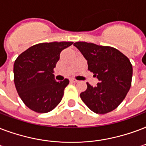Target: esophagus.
<instances>
[{
	"label": "esophagus",
	"instance_id": "esophagus-1",
	"mask_svg": "<svg viewBox=\"0 0 146 146\" xmlns=\"http://www.w3.org/2000/svg\"><path fill=\"white\" fill-rule=\"evenodd\" d=\"M70 81H71V82H72V83H77V82H78V81H77V80H75V79H70Z\"/></svg>",
	"mask_w": 146,
	"mask_h": 146
}]
</instances>
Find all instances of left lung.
<instances>
[{"label":"left lung","instance_id":"8db88e82","mask_svg":"<svg viewBox=\"0 0 146 146\" xmlns=\"http://www.w3.org/2000/svg\"><path fill=\"white\" fill-rule=\"evenodd\" d=\"M78 48L88 61V70L99 80L95 87L88 88L80 97L89 109L96 113L113 111L125 99L132 84L133 66L126 55L111 46L77 42Z\"/></svg>","mask_w":146,"mask_h":146}]
</instances>
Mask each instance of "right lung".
<instances>
[{"mask_svg": "<svg viewBox=\"0 0 146 146\" xmlns=\"http://www.w3.org/2000/svg\"><path fill=\"white\" fill-rule=\"evenodd\" d=\"M73 42H42L20 54L13 65V81L18 94L28 108L45 113L61 102L68 79L55 80L54 68L61 52Z\"/></svg>", "mask_w": 146, "mask_h": 146, "instance_id": "add662e5", "label": "right lung"}]
</instances>
